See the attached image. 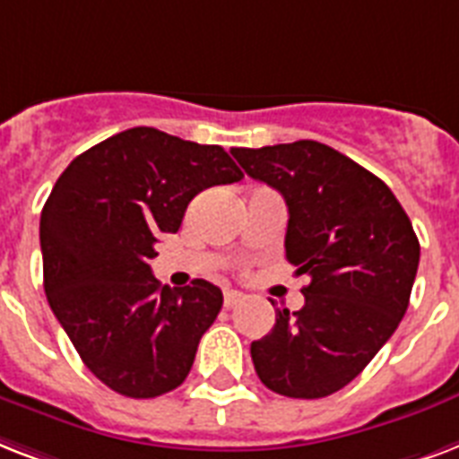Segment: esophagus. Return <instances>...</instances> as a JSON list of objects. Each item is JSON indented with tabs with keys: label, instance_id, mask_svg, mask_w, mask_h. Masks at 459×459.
<instances>
[{
	"label": "esophagus",
	"instance_id": "obj_1",
	"mask_svg": "<svg viewBox=\"0 0 459 459\" xmlns=\"http://www.w3.org/2000/svg\"><path fill=\"white\" fill-rule=\"evenodd\" d=\"M241 299H244V294L241 292H237V290H225V307L227 308L237 307Z\"/></svg>",
	"mask_w": 459,
	"mask_h": 459
}]
</instances>
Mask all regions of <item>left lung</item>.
Segmentation results:
<instances>
[{
	"mask_svg": "<svg viewBox=\"0 0 459 459\" xmlns=\"http://www.w3.org/2000/svg\"><path fill=\"white\" fill-rule=\"evenodd\" d=\"M244 172L282 194L287 261L307 275L304 307L275 308L251 342L265 388L316 400L354 381L410 307L419 239L376 174L318 141L232 148Z\"/></svg>",
	"mask_w": 459,
	"mask_h": 459,
	"instance_id": "8db88e82",
	"label": "left lung"
}]
</instances>
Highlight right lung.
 <instances>
[{"mask_svg":"<svg viewBox=\"0 0 459 459\" xmlns=\"http://www.w3.org/2000/svg\"><path fill=\"white\" fill-rule=\"evenodd\" d=\"M241 177L220 145L134 126L56 179L40 218L45 294L78 357L119 395H165L189 376L222 292L205 280L172 292L151 258L191 198Z\"/></svg>","mask_w":459,"mask_h":459,"instance_id":"right-lung-1","label":"right lung"}]
</instances>
